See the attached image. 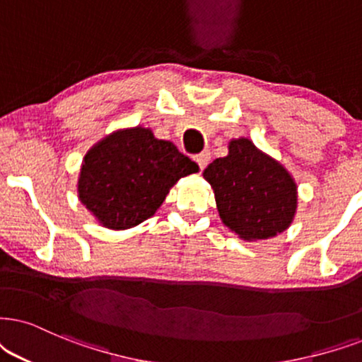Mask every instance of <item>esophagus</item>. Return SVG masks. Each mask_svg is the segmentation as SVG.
<instances>
[{
  "label": "esophagus",
  "instance_id": "34e87169",
  "mask_svg": "<svg viewBox=\"0 0 362 362\" xmlns=\"http://www.w3.org/2000/svg\"><path fill=\"white\" fill-rule=\"evenodd\" d=\"M194 160L197 162V165L200 167V170H204V168L207 167V163H209V160H210V152H209V150H204L202 153L195 155Z\"/></svg>",
  "mask_w": 362,
  "mask_h": 362
}]
</instances>
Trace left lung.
<instances>
[{
    "instance_id": "1",
    "label": "left lung",
    "mask_w": 362,
    "mask_h": 362,
    "mask_svg": "<svg viewBox=\"0 0 362 362\" xmlns=\"http://www.w3.org/2000/svg\"><path fill=\"white\" fill-rule=\"evenodd\" d=\"M204 178L215 192L222 222L242 239H269L286 230L294 218V180L250 140H232L227 157L215 158Z\"/></svg>"
}]
</instances>
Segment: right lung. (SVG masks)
<instances>
[{
  "instance_id": "add662e5",
  "label": "right lung",
  "mask_w": 362,
  "mask_h": 362,
  "mask_svg": "<svg viewBox=\"0 0 362 362\" xmlns=\"http://www.w3.org/2000/svg\"><path fill=\"white\" fill-rule=\"evenodd\" d=\"M199 165L148 128L115 132L86 153L78 194L105 227L122 230L152 217L180 177Z\"/></svg>"
}]
</instances>
